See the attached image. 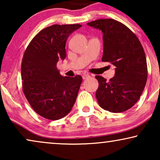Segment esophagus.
I'll list each match as a JSON object with an SVG mask.
<instances>
[{
    "label": "esophagus",
    "mask_w": 160,
    "mask_h": 160,
    "mask_svg": "<svg viewBox=\"0 0 160 160\" xmlns=\"http://www.w3.org/2000/svg\"><path fill=\"white\" fill-rule=\"evenodd\" d=\"M89 77H90V75H89V74H84V75L82 76L83 79H87V78Z\"/></svg>",
    "instance_id": "1"
}]
</instances>
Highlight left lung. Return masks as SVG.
<instances>
[{
	"instance_id": "8db88e82",
	"label": "left lung",
	"mask_w": 160,
	"mask_h": 160,
	"mask_svg": "<svg viewBox=\"0 0 160 160\" xmlns=\"http://www.w3.org/2000/svg\"><path fill=\"white\" fill-rule=\"evenodd\" d=\"M87 25L103 33L102 62L114 65L115 76L106 81L96 76L99 106L113 113L125 111L141 97L147 81L146 54L137 36L129 28L113 19H99Z\"/></svg>"
}]
</instances>
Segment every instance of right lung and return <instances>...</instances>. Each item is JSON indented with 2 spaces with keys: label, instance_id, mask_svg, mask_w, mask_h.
<instances>
[{
  "label": "right lung",
  "instance_id": "obj_1",
  "mask_svg": "<svg viewBox=\"0 0 160 160\" xmlns=\"http://www.w3.org/2000/svg\"><path fill=\"white\" fill-rule=\"evenodd\" d=\"M79 24L54 25L41 30L30 41L21 66L22 89L33 110L43 118L58 120L71 111L82 82L79 75L63 77L57 68L66 57L65 43Z\"/></svg>",
  "mask_w": 160,
  "mask_h": 160
}]
</instances>
